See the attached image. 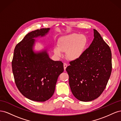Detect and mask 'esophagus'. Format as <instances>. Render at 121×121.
<instances>
[{
	"instance_id": "esophagus-1",
	"label": "esophagus",
	"mask_w": 121,
	"mask_h": 121,
	"mask_svg": "<svg viewBox=\"0 0 121 121\" xmlns=\"http://www.w3.org/2000/svg\"><path fill=\"white\" fill-rule=\"evenodd\" d=\"M67 67V64H66V63H64V68L65 71V69H66Z\"/></svg>"
}]
</instances>
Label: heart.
Masks as SVG:
<instances>
[{
  "instance_id": "1",
  "label": "heart",
  "mask_w": 121,
  "mask_h": 121,
  "mask_svg": "<svg viewBox=\"0 0 121 121\" xmlns=\"http://www.w3.org/2000/svg\"><path fill=\"white\" fill-rule=\"evenodd\" d=\"M88 40L83 34H72L65 36L58 43V47L54 48L56 56H61V52H66V56L69 60L79 59L83 55L87 45Z\"/></svg>"
}]
</instances>
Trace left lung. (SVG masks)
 I'll list each match as a JSON object with an SVG mask.
<instances>
[{
    "label": "left lung",
    "mask_w": 121,
    "mask_h": 121,
    "mask_svg": "<svg viewBox=\"0 0 121 121\" xmlns=\"http://www.w3.org/2000/svg\"><path fill=\"white\" fill-rule=\"evenodd\" d=\"M94 39L81 57L69 62L66 68L74 96L82 101L98 98L105 88L111 74L112 52L95 29Z\"/></svg>",
    "instance_id": "obj_1"
}]
</instances>
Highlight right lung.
<instances>
[{
    "label": "right lung",
    "mask_w": 121,
    "mask_h": 121,
    "mask_svg": "<svg viewBox=\"0 0 121 121\" xmlns=\"http://www.w3.org/2000/svg\"><path fill=\"white\" fill-rule=\"evenodd\" d=\"M49 30L29 33L14 50L12 65L17 87L25 97L35 101H45L53 95L58 76L64 70L63 63L51 60L46 49L33 50L34 38L45 36Z\"/></svg>",
    "instance_id": "right-lung-1"
}]
</instances>
